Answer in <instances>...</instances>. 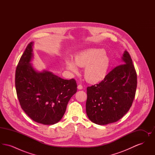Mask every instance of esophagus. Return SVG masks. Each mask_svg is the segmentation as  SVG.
Segmentation results:
<instances>
[{
  "label": "esophagus",
  "instance_id": "34e87169",
  "mask_svg": "<svg viewBox=\"0 0 155 155\" xmlns=\"http://www.w3.org/2000/svg\"><path fill=\"white\" fill-rule=\"evenodd\" d=\"M77 88L78 89H80V90H81V89L83 88V87H82L81 85H78V87H77Z\"/></svg>",
  "mask_w": 155,
  "mask_h": 155
}]
</instances>
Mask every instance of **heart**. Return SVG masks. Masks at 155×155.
<instances>
[{
	"label": "heart",
	"instance_id": "1",
	"mask_svg": "<svg viewBox=\"0 0 155 155\" xmlns=\"http://www.w3.org/2000/svg\"><path fill=\"white\" fill-rule=\"evenodd\" d=\"M105 54V51L99 48L87 49L77 54L74 61L67 58L66 67L73 74L78 73L77 66L85 67V80L92 84L99 83L106 78L110 66V60Z\"/></svg>",
	"mask_w": 155,
	"mask_h": 155
}]
</instances>
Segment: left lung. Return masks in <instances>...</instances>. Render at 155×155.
Returning <instances> with one entry per match:
<instances>
[{
	"label": "left lung",
	"mask_w": 155,
	"mask_h": 155,
	"mask_svg": "<svg viewBox=\"0 0 155 155\" xmlns=\"http://www.w3.org/2000/svg\"><path fill=\"white\" fill-rule=\"evenodd\" d=\"M121 60L123 64L115 67L103 81L87 88V114L96 124L117 121L132 105L137 85V73L127 51Z\"/></svg>",
	"instance_id": "1"
}]
</instances>
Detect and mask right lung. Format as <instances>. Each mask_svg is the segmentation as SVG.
<instances>
[{
	"label": "right lung",
	"mask_w": 155,
	"mask_h": 155,
	"mask_svg": "<svg viewBox=\"0 0 155 155\" xmlns=\"http://www.w3.org/2000/svg\"><path fill=\"white\" fill-rule=\"evenodd\" d=\"M34 42L28 45L15 71L17 95L22 110L34 121L44 125L58 123L70 98L77 92L74 79H63L52 72L38 71L31 61Z\"/></svg>",
	"instance_id": "1"
}]
</instances>
